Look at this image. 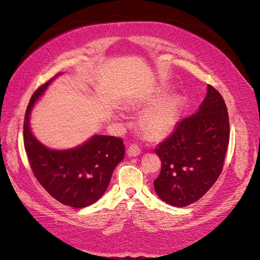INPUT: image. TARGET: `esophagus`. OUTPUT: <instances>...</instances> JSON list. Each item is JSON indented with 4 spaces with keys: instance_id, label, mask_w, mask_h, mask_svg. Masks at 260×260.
Masks as SVG:
<instances>
[{
    "instance_id": "obj_1",
    "label": "esophagus",
    "mask_w": 260,
    "mask_h": 260,
    "mask_svg": "<svg viewBox=\"0 0 260 260\" xmlns=\"http://www.w3.org/2000/svg\"><path fill=\"white\" fill-rule=\"evenodd\" d=\"M141 146H139L137 143H131L128 148H127V155L129 157H135L141 154Z\"/></svg>"
}]
</instances>
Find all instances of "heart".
Listing matches in <instances>:
<instances>
[{"label": "heart", "instance_id": "heart-1", "mask_svg": "<svg viewBox=\"0 0 260 260\" xmlns=\"http://www.w3.org/2000/svg\"><path fill=\"white\" fill-rule=\"evenodd\" d=\"M166 96L165 92L148 98L145 101L146 105L157 104ZM180 112V101L177 98H172L157 105L156 108L146 112L141 118L143 131L150 137H161L167 135L176 126Z\"/></svg>", "mask_w": 260, "mask_h": 260}]
</instances>
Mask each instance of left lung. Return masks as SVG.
Segmentation results:
<instances>
[{
    "label": "left lung",
    "instance_id": "8db88e82",
    "mask_svg": "<svg viewBox=\"0 0 260 260\" xmlns=\"http://www.w3.org/2000/svg\"><path fill=\"white\" fill-rule=\"evenodd\" d=\"M229 142L228 108L209 84L198 113L179 121L155 149L161 161L154 181L158 197L179 208L201 199L221 175Z\"/></svg>",
    "mask_w": 260,
    "mask_h": 260
}]
</instances>
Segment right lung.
Returning a JSON list of instances; mask_svg holds the SVG:
<instances>
[{"mask_svg": "<svg viewBox=\"0 0 260 260\" xmlns=\"http://www.w3.org/2000/svg\"><path fill=\"white\" fill-rule=\"evenodd\" d=\"M54 79V78H52ZM52 79L31 95L24 118V147L38 182L60 203L81 209L103 196L113 171L124 158L123 139L95 135L78 148L51 150L39 143L29 128V113Z\"/></svg>", "mask_w": 260, "mask_h": 260, "instance_id": "1", "label": "right lung"}]
</instances>
